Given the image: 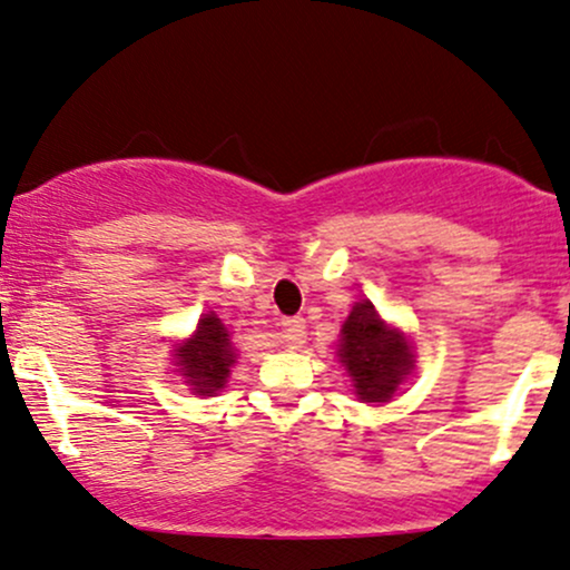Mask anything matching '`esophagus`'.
<instances>
[{
	"instance_id": "34e87169",
	"label": "esophagus",
	"mask_w": 570,
	"mask_h": 570,
	"mask_svg": "<svg viewBox=\"0 0 570 570\" xmlns=\"http://www.w3.org/2000/svg\"><path fill=\"white\" fill-rule=\"evenodd\" d=\"M281 333H284V341L289 348H299L305 343V318L292 316L281 322Z\"/></svg>"
}]
</instances>
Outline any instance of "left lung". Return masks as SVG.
<instances>
[{
  "mask_svg": "<svg viewBox=\"0 0 570 570\" xmlns=\"http://www.w3.org/2000/svg\"><path fill=\"white\" fill-rule=\"evenodd\" d=\"M341 362L354 379L356 395L367 403H384L411 371L405 337L381 322L367 299L356 303L341 333Z\"/></svg>",
  "mask_w": 570,
  "mask_h": 570,
  "instance_id": "left-lung-1",
  "label": "left lung"
}]
</instances>
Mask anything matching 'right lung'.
I'll list each match as a JSON object with an SVG mask.
<instances>
[{
  "mask_svg": "<svg viewBox=\"0 0 570 570\" xmlns=\"http://www.w3.org/2000/svg\"><path fill=\"white\" fill-rule=\"evenodd\" d=\"M233 362V343H229L224 324L214 314H208L199 322L197 333L178 352L180 373L189 379L197 395H214L216 390H222Z\"/></svg>",
  "mask_w": 570,
  "mask_h": 570,
  "instance_id": "add662e5",
  "label": "right lung"
}]
</instances>
